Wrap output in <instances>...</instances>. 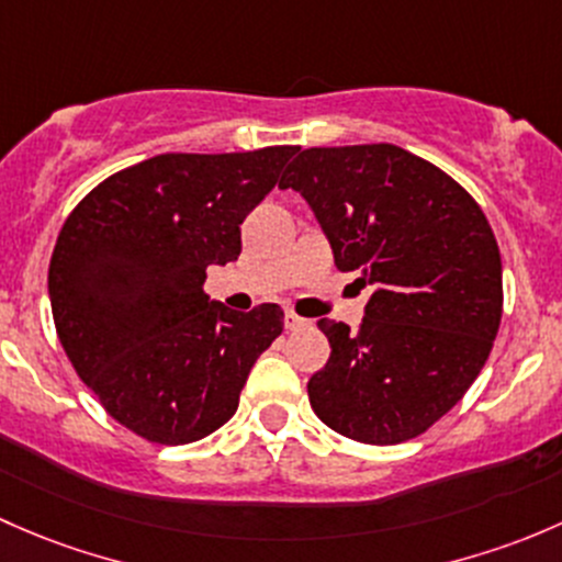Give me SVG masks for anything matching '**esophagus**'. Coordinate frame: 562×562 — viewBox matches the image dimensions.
Returning <instances> with one entry per match:
<instances>
[{"mask_svg": "<svg viewBox=\"0 0 562 562\" xmlns=\"http://www.w3.org/2000/svg\"><path fill=\"white\" fill-rule=\"evenodd\" d=\"M305 322L303 316H297V314H292V311H286V316H283V327L286 329H300V327H305Z\"/></svg>", "mask_w": 562, "mask_h": 562, "instance_id": "34e87169", "label": "esophagus"}]
</instances>
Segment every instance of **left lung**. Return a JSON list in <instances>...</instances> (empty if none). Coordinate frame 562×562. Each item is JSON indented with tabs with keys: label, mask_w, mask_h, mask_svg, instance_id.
Segmentation results:
<instances>
[{
	"label": "left lung",
	"mask_w": 562,
	"mask_h": 562,
	"mask_svg": "<svg viewBox=\"0 0 562 562\" xmlns=\"http://www.w3.org/2000/svg\"><path fill=\"white\" fill-rule=\"evenodd\" d=\"M305 196L335 268L373 286L357 329L319 319L329 360L311 408L351 441H408L457 406L503 314L501 251L471 194L392 143L305 148L281 176Z\"/></svg>",
	"instance_id": "left-lung-1"
}]
</instances>
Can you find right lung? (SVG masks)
<instances>
[{"label": "right lung", "instance_id": "add662e5", "mask_svg": "<svg viewBox=\"0 0 562 562\" xmlns=\"http://www.w3.org/2000/svg\"><path fill=\"white\" fill-rule=\"evenodd\" d=\"M294 154H159L67 216L48 268L56 333L108 414L146 441L178 447L218 430L281 335L276 303L238 314L202 283L211 265L238 259L243 218Z\"/></svg>", "mask_w": 562, "mask_h": 562}]
</instances>
